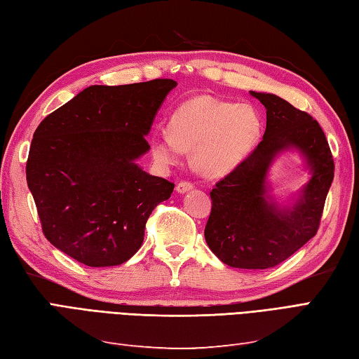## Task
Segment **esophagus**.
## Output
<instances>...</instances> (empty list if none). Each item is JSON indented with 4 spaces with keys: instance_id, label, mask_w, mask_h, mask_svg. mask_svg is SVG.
Returning <instances> with one entry per match:
<instances>
[{
    "instance_id": "1",
    "label": "esophagus",
    "mask_w": 359,
    "mask_h": 359,
    "mask_svg": "<svg viewBox=\"0 0 359 359\" xmlns=\"http://www.w3.org/2000/svg\"><path fill=\"white\" fill-rule=\"evenodd\" d=\"M194 189V184L190 181H180L177 184V191L178 194H186V191Z\"/></svg>"
}]
</instances>
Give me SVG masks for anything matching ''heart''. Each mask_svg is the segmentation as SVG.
Masks as SVG:
<instances>
[{
  "mask_svg": "<svg viewBox=\"0 0 359 359\" xmlns=\"http://www.w3.org/2000/svg\"><path fill=\"white\" fill-rule=\"evenodd\" d=\"M169 134L155 135L151 151L156 163H177L184 149H194L196 169L210 177L231 172L247 158L260 135V118L248 104L199 95L173 111Z\"/></svg>",
  "mask_w": 359,
  "mask_h": 359,
  "instance_id": "obj_1",
  "label": "heart"
}]
</instances>
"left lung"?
<instances>
[{
	"mask_svg": "<svg viewBox=\"0 0 359 359\" xmlns=\"http://www.w3.org/2000/svg\"><path fill=\"white\" fill-rule=\"evenodd\" d=\"M250 93L266 108L264 140L210 191L213 204L204 236L225 265L266 269L317 234L335 164L325 133L308 112L276 94ZM286 149L304 154L313 177L297 204L283 210L267 196L266 173L273 156Z\"/></svg>",
	"mask_w": 359,
	"mask_h": 359,
	"instance_id": "obj_1",
	"label": "left lung"
}]
</instances>
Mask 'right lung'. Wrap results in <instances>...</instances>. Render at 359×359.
I'll list each match as a JSON object with an SVG mask.
<instances>
[{
    "instance_id": "obj_1",
    "label": "right lung",
    "mask_w": 359,
    "mask_h": 359,
    "mask_svg": "<svg viewBox=\"0 0 359 359\" xmlns=\"http://www.w3.org/2000/svg\"><path fill=\"white\" fill-rule=\"evenodd\" d=\"M172 79L93 85L43 118L25 165L42 233L88 266L125 264L140 250L152 210L175 184L135 163L149 151Z\"/></svg>"
}]
</instances>
